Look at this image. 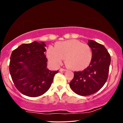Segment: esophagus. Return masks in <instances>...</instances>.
I'll return each mask as SVG.
<instances>
[{
	"label": "esophagus",
	"mask_w": 123,
	"mask_h": 123,
	"mask_svg": "<svg viewBox=\"0 0 123 123\" xmlns=\"http://www.w3.org/2000/svg\"><path fill=\"white\" fill-rule=\"evenodd\" d=\"M67 70L66 69H63V68H61V69H60V71H66Z\"/></svg>",
	"instance_id": "1"
}]
</instances>
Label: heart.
<instances>
[{
  "label": "heart",
  "instance_id": "heart-1",
  "mask_svg": "<svg viewBox=\"0 0 123 123\" xmlns=\"http://www.w3.org/2000/svg\"><path fill=\"white\" fill-rule=\"evenodd\" d=\"M46 55L51 64L60 66L63 58L68 68L74 70H80L90 65L92 58V51L87 44L77 40L58 42L54 47L49 46Z\"/></svg>",
  "mask_w": 123,
  "mask_h": 123
}]
</instances>
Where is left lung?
Returning <instances> with one entry per match:
<instances>
[{"instance_id": "8db88e82", "label": "left lung", "mask_w": 123, "mask_h": 123, "mask_svg": "<svg viewBox=\"0 0 123 123\" xmlns=\"http://www.w3.org/2000/svg\"><path fill=\"white\" fill-rule=\"evenodd\" d=\"M88 45L92 51V58L89 66L83 71H74L70 83L75 94L88 96L98 91L106 82L108 77L111 56L103 45L89 40Z\"/></svg>"}]
</instances>
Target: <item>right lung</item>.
I'll return each mask as SVG.
<instances>
[{"instance_id":"right-lung-1","label":"right lung","mask_w":123,"mask_h":123,"mask_svg":"<svg viewBox=\"0 0 123 123\" xmlns=\"http://www.w3.org/2000/svg\"><path fill=\"white\" fill-rule=\"evenodd\" d=\"M44 43H23L13 50L9 70L15 86L21 94L37 97L45 94L58 71L46 68L47 58Z\"/></svg>"}]
</instances>
